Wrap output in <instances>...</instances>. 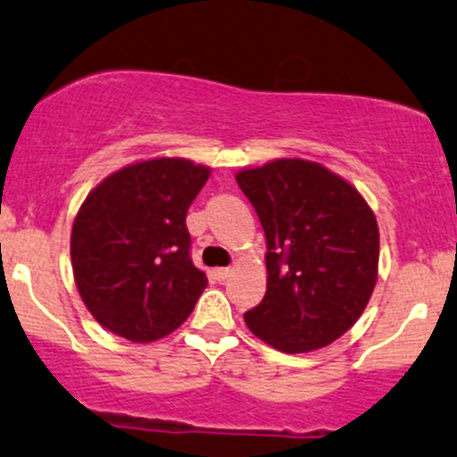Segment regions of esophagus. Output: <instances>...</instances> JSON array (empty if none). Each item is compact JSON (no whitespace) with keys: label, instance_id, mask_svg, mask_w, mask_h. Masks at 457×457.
I'll return each mask as SVG.
<instances>
[{"label":"esophagus","instance_id":"34e87169","mask_svg":"<svg viewBox=\"0 0 457 457\" xmlns=\"http://www.w3.org/2000/svg\"><path fill=\"white\" fill-rule=\"evenodd\" d=\"M230 274H233V270L230 268H215L213 270V277L218 278V281H227Z\"/></svg>","mask_w":457,"mask_h":457}]
</instances>
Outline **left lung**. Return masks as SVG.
<instances>
[{
  "label": "left lung",
  "instance_id": "obj_1",
  "mask_svg": "<svg viewBox=\"0 0 457 457\" xmlns=\"http://www.w3.org/2000/svg\"><path fill=\"white\" fill-rule=\"evenodd\" d=\"M266 230V296L244 313L283 353L328 346L360 320L379 274V227L364 195L325 165L274 159L235 174Z\"/></svg>",
  "mask_w": 457,
  "mask_h": 457
}]
</instances>
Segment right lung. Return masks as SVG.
Listing matches in <instances>:
<instances>
[{"label":"right lung","mask_w":457,"mask_h":457,"mask_svg":"<svg viewBox=\"0 0 457 457\" xmlns=\"http://www.w3.org/2000/svg\"><path fill=\"white\" fill-rule=\"evenodd\" d=\"M211 168L156 156L89 191L71 228L78 294L102 327L145 345L176 331L207 287L191 263L187 211Z\"/></svg>","instance_id":"obj_1"}]
</instances>
